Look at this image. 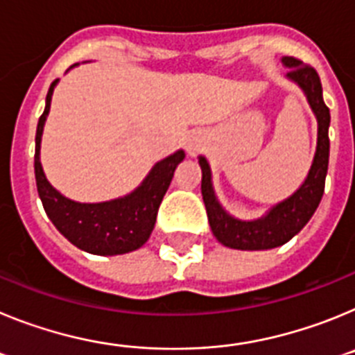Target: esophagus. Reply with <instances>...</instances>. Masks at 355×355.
<instances>
[{
	"label": "esophagus",
	"mask_w": 355,
	"mask_h": 355,
	"mask_svg": "<svg viewBox=\"0 0 355 355\" xmlns=\"http://www.w3.org/2000/svg\"><path fill=\"white\" fill-rule=\"evenodd\" d=\"M184 146H187V149H188V153H196L197 149H199V139H197V137H188L187 139V144H184Z\"/></svg>",
	"instance_id": "34e87169"
}]
</instances>
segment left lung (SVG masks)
I'll use <instances>...</instances> for the list:
<instances>
[{
  "label": "left lung",
  "instance_id": "1",
  "mask_svg": "<svg viewBox=\"0 0 355 355\" xmlns=\"http://www.w3.org/2000/svg\"><path fill=\"white\" fill-rule=\"evenodd\" d=\"M283 64L288 67L286 78L295 81L304 90L318 122L316 153L306 181L293 196L283 202L272 206L270 211L256 220H240L229 215L220 206L211 183V168L205 156H199L202 171L200 192L205 199L209 227L222 245L240 250H265L284 245L309 222L318 208L325 188V175L329 167V124L331 114L322 96V83L318 72L311 65L302 64L293 56H284Z\"/></svg>",
  "mask_w": 355,
  "mask_h": 355
}]
</instances>
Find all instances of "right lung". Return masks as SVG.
<instances>
[{"instance_id": "1", "label": "right lung", "mask_w": 355, "mask_h": 355, "mask_svg": "<svg viewBox=\"0 0 355 355\" xmlns=\"http://www.w3.org/2000/svg\"><path fill=\"white\" fill-rule=\"evenodd\" d=\"M56 83L58 80L53 81L49 87L46 108L39 119L35 135V180L46 215L72 245L85 252L115 256L140 249L155 229L158 208L171 184L175 167L183 162L184 150H175L174 155L156 163L142 184L130 196L92 205L67 199L49 184L40 165L44 122L49 114Z\"/></svg>"}]
</instances>
